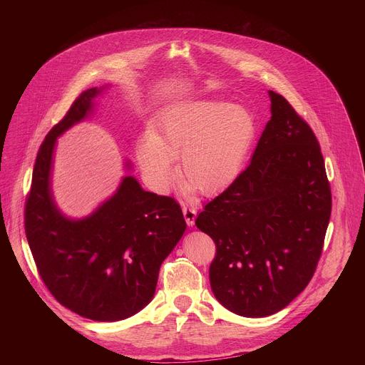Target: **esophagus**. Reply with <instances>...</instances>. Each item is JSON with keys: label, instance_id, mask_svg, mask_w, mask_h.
Masks as SVG:
<instances>
[{"label": "esophagus", "instance_id": "34e87169", "mask_svg": "<svg viewBox=\"0 0 365 365\" xmlns=\"http://www.w3.org/2000/svg\"><path fill=\"white\" fill-rule=\"evenodd\" d=\"M182 211H183V217H185V221L189 227H192L195 224V220H196V215H197V211L196 207L187 205V203H183L182 205Z\"/></svg>", "mask_w": 365, "mask_h": 365}]
</instances>
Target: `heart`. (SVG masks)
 <instances>
[{
    "mask_svg": "<svg viewBox=\"0 0 365 365\" xmlns=\"http://www.w3.org/2000/svg\"><path fill=\"white\" fill-rule=\"evenodd\" d=\"M252 114L222 101H193L168 110L135 145L147 185L168 192L180 173L202 193L212 195L240 175L255 138Z\"/></svg>",
    "mask_w": 365,
    "mask_h": 365,
    "instance_id": "heart-1",
    "label": "heart"
}]
</instances>
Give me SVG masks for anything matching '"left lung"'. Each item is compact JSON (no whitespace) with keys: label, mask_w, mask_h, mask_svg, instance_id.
I'll return each instance as SVG.
<instances>
[{"label":"left lung","mask_w":365,"mask_h":365,"mask_svg":"<svg viewBox=\"0 0 365 365\" xmlns=\"http://www.w3.org/2000/svg\"><path fill=\"white\" fill-rule=\"evenodd\" d=\"M269 95L272 118L251 163L195 221L217 247V300L245 318L276 314L309 284L332 210L317 135L284 96Z\"/></svg>","instance_id":"1"}]
</instances>
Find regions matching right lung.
I'll return each mask as SVG.
<instances>
[{
	"label": "right lung",
	"instance_id": "add662e5",
	"mask_svg": "<svg viewBox=\"0 0 365 365\" xmlns=\"http://www.w3.org/2000/svg\"><path fill=\"white\" fill-rule=\"evenodd\" d=\"M101 89L83 91L41 143L26 199L24 228L37 272L53 297L75 314L115 322L154 296L162 263L186 222L170 196L145 192L125 176L117 193L83 220H68L50 190L56 138L82 121Z\"/></svg>",
	"mask_w": 365,
	"mask_h": 365
}]
</instances>
